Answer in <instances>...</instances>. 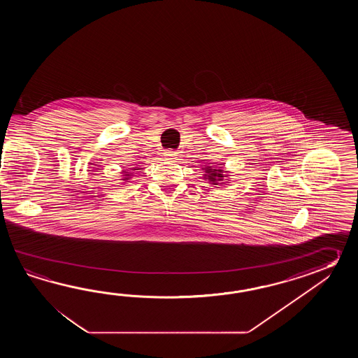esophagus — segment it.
<instances>
[{"mask_svg": "<svg viewBox=\"0 0 358 358\" xmlns=\"http://www.w3.org/2000/svg\"><path fill=\"white\" fill-rule=\"evenodd\" d=\"M165 155H166V157H169V159H176V153L174 151H166Z\"/></svg>", "mask_w": 358, "mask_h": 358, "instance_id": "34e87169", "label": "esophagus"}]
</instances>
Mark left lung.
Returning <instances> with one entry per match:
<instances>
[{
    "instance_id": "8db88e82",
    "label": "left lung",
    "mask_w": 358,
    "mask_h": 358,
    "mask_svg": "<svg viewBox=\"0 0 358 358\" xmlns=\"http://www.w3.org/2000/svg\"><path fill=\"white\" fill-rule=\"evenodd\" d=\"M207 171V174L205 176H208V180L210 182H216V179H219V180H222L221 178H222V174H221V170L219 169H207L206 170Z\"/></svg>"
}]
</instances>
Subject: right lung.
Masks as SVG:
<instances>
[{
	"mask_svg": "<svg viewBox=\"0 0 358 358\" xmlns=\"http://www.w3.org/2000/svg\"><path fill=\"white\" fill-rule=\"evenodd\" d=\"M125 179H128V178H125Z\"/></svg>",
	"mask_w": 358,
	"mask_h": 358,
	"instance_id": "add662e5",
	"label": "right lung"
}]
</instances>
